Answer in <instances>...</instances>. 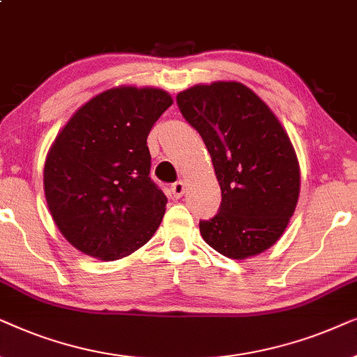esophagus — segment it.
Returning a JSON list of instances; mask_svg holds the SVG:
<instances>
[{"label": "esophagus", "mask_w": 357, "mask_h": 357, "mask_svg": "<svg viewBox=\"0 0 357 357\" xmlns=\"http://www.w3.org/2000/svg\"><path fill=\"white\" fill-rule=\"evenodd\" d=\"M171 192H173L174 197H181L184 192H186V183L184 181H178L171 186Z\"/></svg>", "instance_id": "esophagus-1"}]
</instances>
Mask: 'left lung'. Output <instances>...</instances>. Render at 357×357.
<instances>
[{
	"label": "left lung",
	"mask_w": 357,
	"mask_h": 357,
	"mask_svg": "<svg viewBox=\"0 0 357 357\" xmlns=\"http://www.w3.org/2000/svg\"><path fill=\"white\" fill-rule=\"evenodd\" d=\"M176 101L201 134L222 191L217 215L199 223L204 241L231 259L263 253L286 231L301 194V166L286 129L238 82L194 84Z\"/></svg>",
	"instance_id": "1"
}]
</instances>
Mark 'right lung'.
<instances>
[{"label": "right lung", "instance_id": "1", "mask_svg": "<svg viewBox=\"0 0 357 357\" xmlns=\"http://www.w3.org/2000/svg\"><path fill=\"white\" fill-rule=\"evenodd\" d=\"M171 104L161 88L121 84L84 102L56 134L44 165L45 201L78 251L122 259L160 227L168 199L149 176L146 137Z\"/></svg>", "mask_w": 357, "mask_h": 357}]
</instances>
